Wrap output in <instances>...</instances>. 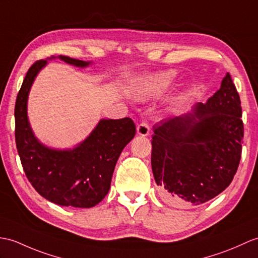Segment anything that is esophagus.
I'll use <instances>...</instances> for the list:
<instances>
[{
  "label": "esophagus",
  "mask_w": 258,
  "mask_h": 258,
  "mask_svg": "<svg viewBox=\"0 0 258 258\" xmlns=\"http://www.w3.org/2000/svg\"><path fill=\"white\" fill-rule=\"evenodd\" d=\"M151 132V127L146 121H142L139 125H137V134L141 136H147Z\"/></svg>",
  "instance_id": "esophagus-1"
}]
</instances>
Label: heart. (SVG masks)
<instances>
[{
	"mask_svg": "<svg viewBox=\"0 0 258 258\" xmlns=\"http://www.w3.org/2000/svg\"><path fill=\"white\" fill-rule=\"evenodd\" d=\"M173 75L170 71H166V73L159 74L156 76H153L146 80L145 85H144L143 91L140 93L142 97L144 95H154L158 92L163 91L167 87H168L172 81Z\"/></svg>",
	"mask_w": 258,
	"mask_h": 258,
	"instance_id": "heart-1",
	"label": "heart"
}]
</instances>
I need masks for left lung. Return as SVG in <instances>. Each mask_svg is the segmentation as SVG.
<instances>
[{
	"mask_svg": "<svg viewBox=\"0 0 258 258\" xmlns=\"http://www.w3.org/2000/svg\"><path fill=\"white\" fill-rule=\"evenodd\" d=\"M241 100L227 73L205 104L153 127L152 169L160 196L199 206L229 187L242 154Z\"/></svg>",
	"mask_w": 258,
	"mask_h": 258,
	"instance_id": "obj_1",
	"label": "left lung"
}]
</instances>
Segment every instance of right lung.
<instances>
[{
	"label": "right lung",
	"mask_w": 258,
	"mask_h": 258,
	"mask_svg": "<svg viewBox=\"0 0 258 258\" xmlns=\"http://www.w3.org/2000/svg\"><path fill=\"white\" fill-rule=\"evenodd\" d=\"M57 58L79 68L91 63L67 56ZM47 62L38 60L28 69L17 94V152L27 179L41 197L58 206L91 208L109 192L119 155L135 136V124L130 117L102 118L87 139L74 148L56 149L44 145L29 124L27 100L35 78Z\"/></svg>",
	"instance_id": "obj_1"
}]
</instances>
